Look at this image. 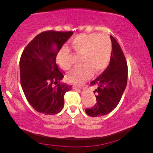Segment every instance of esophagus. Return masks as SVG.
Wrapping results in <instances>:
<instances>
[{"instance_id":"34e87169","label":"esophagus","mask_w":153,"mask_h":153,"mask_svg":"<svg viewBox=\"0 0 153 153\" xmlns=\"http://www.w3.org/2000/svg\"><path fill=\"white\" fill-rule=\"evenodd\" d=\"M74 88L75 89H83V85H74Z\"/></svg>"}]
</instances>
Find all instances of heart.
<instances>
[{
  "label": "heart",
  "mask_w": 153,
  "mask_h": 153,
  "mask_svg": "<svg viewBox=\"0 0 153 153\" xmlns=\"http://www.w3.org/2000/svg\"><path fill=\"white\" fill-rule=\"evenodd\" d=\"M71 48L76 55L81 56L80 67L69 73L67 78L72 83H81L93 74L105 70L111 58L113 46L110 37L99 33L81 34L71 42ZM71 54L68 49H62L58 52L57 62L64 70H70L72 66Z\"/></svg>",
  "instance_id": "obj_1"
}]
</instances>
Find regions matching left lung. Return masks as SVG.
Listing matches in <instances>:
<instances>
[{
    "label": "left lung",
    "instance_id": "8db88e82",
    "mask_svg": "<svg viewBox=\"0 0 153 153\" xmlns=\"http://www.w3.org/2000/svg\"><path fill=\"white\" fill-rule=\"evenodd\" d=\"M113 49L107 68L97 79L91 82L97 87L95 94L97 103L93 108L85 109L92 117L102 116L111 112L118 106L127 82V64L120 46L111 35Z\"/></svg>",
    "mask_w": 153,
    "mask_h": 153
}]
</instances>
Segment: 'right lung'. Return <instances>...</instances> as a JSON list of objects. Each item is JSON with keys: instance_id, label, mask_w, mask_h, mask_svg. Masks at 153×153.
Segmentation results:
<instances>
[{"instance_id": "1", "label": "right lung", "mask_w": 153, "mask_h": 153, "mask_svg": "<svg viewBox=\"0 0 153 153\" xmlns=\"http://www.w3.org/2000/svg\"><path fill=\"white\" fill-rule=\"evenodd\" d=\"M72 31H45L25 48L19 62L21 85L29 104L37 112L55 115L64 107V95L72 86L61 83L63 74L56 56Z\"/></svg>"}]
</instances>
